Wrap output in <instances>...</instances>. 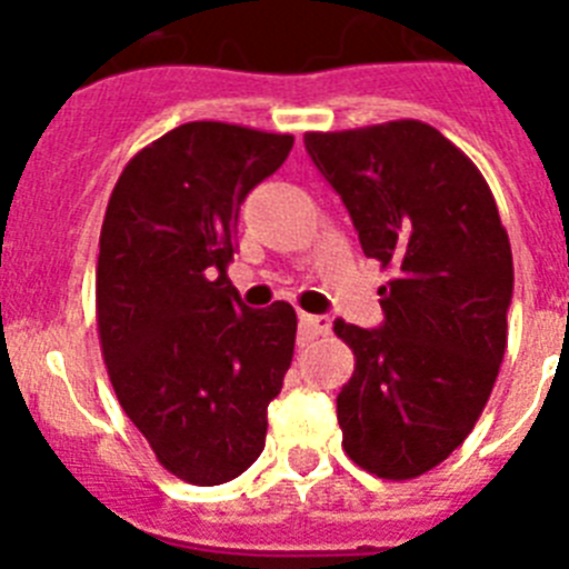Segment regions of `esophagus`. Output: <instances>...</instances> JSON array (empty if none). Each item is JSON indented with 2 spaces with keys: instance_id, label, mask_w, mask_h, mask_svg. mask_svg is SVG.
Masks as SVG:
<instances>
[{
  "instance_id": "1",
  "label": "esophagus",
  "mask_w": 569,
  "mask_h": 569,
  "mask_svg": "<svg viewBox=\"0 0 569 569\" xmlns=\"http://www.w3.org/2000/svg\"><path fill=\"white\" fill-rule=\"evenodd\" d=\"M300 326H303L309 335H329L332 332V318H326V315H306L300 312Z\"/></svg>"
}]
</instances>
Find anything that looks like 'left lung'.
Wrapping results in <instances>:
<instances>
[{
  "mask_svg": "<svg viewBox=\"0 0 569 569\" xmlns=\"http://www.w3.org/2000/svg\"><path fill=\"white\" fill-rule=\"evenodd\" d=\"M303 140L363 254L392 271L380 329L335 320L355 355L338 395L343 449L372 476L409 481L447 461L487 407L507 349L510 237L476 162L427 122Z\"/></svg>",
  "mask_w": 569,
  "mask_h": 569,
  "instance_id": "1",
  "label": "left lung"
}]
</instances>
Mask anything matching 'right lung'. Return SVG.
I'll return each mask as SVG.
<instances>
[{
	"label": "right lung",
	"mask_w": 569,
	"mask_h": 569,
	"mask_svg": "<svg viewBox=\"0 0 569 569\" xmlns=\"http://www.w3.org/2000/svg\"><path fill=\"white\" fill-rule=\"evenodd\" d=\"M291 146V134L186 122L137 151L108 200L97 260L108 378L157 461L194 487L257 461L295 355V309H249L226 274L240 202Z\"/></svg>",
	"instance_id": "right-lung-1"
}]
</instances>
